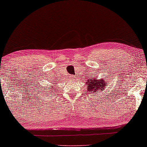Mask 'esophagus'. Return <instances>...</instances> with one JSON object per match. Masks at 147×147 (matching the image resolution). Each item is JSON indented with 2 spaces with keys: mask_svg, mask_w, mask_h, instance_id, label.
<instances>
[{
  "mask_svg": "<svg viewBox=\"0 0 147 147\" xmlns=\"http://www.w3.org/2000/svg\"><path fill=\"white\" fill-rule=\"evenodd\" d=\"M76 78L75 76H73V75H70L69 76L70 79H74V78Z\"/></svg>",
  "mask_w": 147,
  "mask_h": 147,
  "instance_id": "34e87169",
  "label": "esophagus"
}]
</instances>
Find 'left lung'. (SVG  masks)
Wrapping results in <instances>:
<instances>
[{
	"mask_svg": "<svg viewBox=\"0 0 147 147\" xmlns=\"http://www.w3.org/2000/svg\"><path fill=\"white\" fill-rule=\"evenodd\" d=\"M86 84H87L86 85H88V91H89V92H91V93H92V92H96L98 89L99 90L98 91H100V90L104 91V88H105L106 84L103 79L98 80L95 78H92V79L88 80V82H86Z\"/></svg>",
	"mask_w": 147,
	"mask_h": 147,
	"instance_id": "left-lung-1",
	"label": "left lung"
}]
</instances>
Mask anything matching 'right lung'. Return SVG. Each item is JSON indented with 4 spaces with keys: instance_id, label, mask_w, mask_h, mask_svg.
Returning a JSON list of instances; mask_svg holds the SVG:
<instances>
[{
    "instance_id": "add662e5",
    "label": "right lung",
    "mask_w": 147,
    "mask_h": 147,
    "mask_svg": "<svg viewBox=\"0 0 147 147\" xmlns=\"http://www.w3.org/2000/svg\"><path fill=\"white\" fill-rule=\"evenodd\" d=\"M50 88H51V87H50ZM53 88H52V89H53ZM51 92H53V90H51Z\"/></svg>"
}]
</instances>
